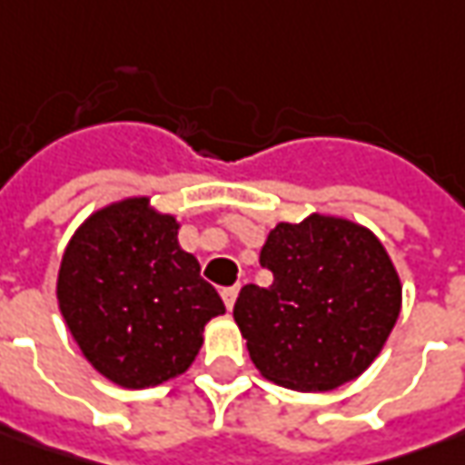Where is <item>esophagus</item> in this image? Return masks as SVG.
<instances>
[{"label":"esophagus","instance_id":"esophagus-1","mask_svg":"<svg viewBox=\"0 0 465 465\" xmlns=\"http://www.w3.org/2000/svg\"><path fill=\"white\" fill-rule=\"evenodd\" d=\"M221 296H223V303H226V309L232 312L233 303H236V296H239V288H236V285H233V288H226V291H223Z\"/></svg>","mask_w":465,"mask_h":465}]
</instances>
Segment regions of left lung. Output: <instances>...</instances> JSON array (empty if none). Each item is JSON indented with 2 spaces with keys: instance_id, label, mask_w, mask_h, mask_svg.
Segmentation results:
<instances>
[{
  "instance_id": "1",
  "label": "left lung",
  "mask_w": 465,
  "mask_h": 465,
  "mask_svg": "<svg viewBox=\"0 0 465 465\" xmlns=\"http://www.w3.org/2000/svg\"><path fill=\"white\" fill-rule=\"evenodd\" d=\"M260 264L272 282L244 285L233 319L267 381L331 391L376 361L401 312V282L376 233L313 213L267 233Z\"/></svg>"
}]
</instances>
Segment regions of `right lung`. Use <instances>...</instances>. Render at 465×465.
<instances>
[{"label": "right lung", "instance_id": "add662e5", "mask_svg": "<svg viewBox=\"0 0 465 465\" xmlns=\"http://www.w3.org/2000/svg\"><path fill=\"white\" fill-rule=\"evenodd\" d=\"M177 229L149 198H128L94 211L64 252L61 316L92 368L123 389L184 373L205 324L226 312Z\"/></svg>", "mask_w": 465, "mask_h": 465}]
</instances>
